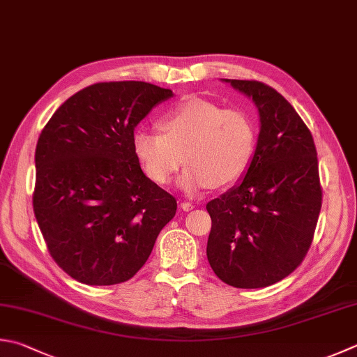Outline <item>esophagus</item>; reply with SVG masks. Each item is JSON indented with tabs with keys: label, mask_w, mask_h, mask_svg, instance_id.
I'll use <instances>...</instances> for the list:
<instances>
[{
	"label": "esophagus",
	"mask_w": 357,
	"mask_h": 357,
	"mask_svg": "<svg viewBox=\"0 0 357 357\" xmlns=\"http://www.w3.org/2000/svg\"><path fill=\"white\" fill-rule=\"evenodd\" d=\"M180 208H181V210H183V211H191L192 208H194V205L191 204V202H181Z\"/></svg>",
	"instance_id": "1"
}]
</instances>
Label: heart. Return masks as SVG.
<instances>
[{
	"mask_svg": "<svg viewBox=\"0 0 357 357\" xmlns=\"http://www.w3.org/2000/svg\"><path fill=\"white\" fill-rule=\"evenodd\" d=\"M160 129L163 133L135 130V157L157 185L169 183L185 160L188 167L178 185L190 194L238 181L250 167L257 147V127L248 113L199 98L161 116Z\"/></svg>",
	"mask_w": 357,
	"mask_h": 357,
	"instance_id": "b5f03b06",
	"label": "heart"
}]
</instances>
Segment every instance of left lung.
Segmentation results:
<instances>
[{
    "label": "left lung",
    "instance_id": "left-lung-1",
    "mask_svg": "<svg viewBox=\"0 0 357 357\" xmlns=\"http://www.w3.org/2000/svg\"><path fill=\"white\" fill-rule=\"evenodd\" d=\"M259 113V135L244 180L206 204V257L233 287L258 289L292 273L311 247L321 208L311 132L280 93L258 80L225 79Z\"/></svg>",
    "mask_w": 357,
    "mask_h": 357
}]
</instances>
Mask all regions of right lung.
Masks as SVG:
<instances>
[{
	"instance_id": "right-lung-1",
	"label": "right lung",
	"mask_w": 357,
	"mask_h": 357,
	"mask_svg": "<svg viewBox=\"0 0 357 357\" xmlns=\"http://www.w3.org/2000/svg\"><path fill=\"white\" fill-rule=\"evenodd\" d=\"M169 98L137 80L93 84L40 133L33 214L52 259L80 283L130 280L176 216V199L144 176L132 144L139 121Z\"/></svg>"
}]
</instances>
